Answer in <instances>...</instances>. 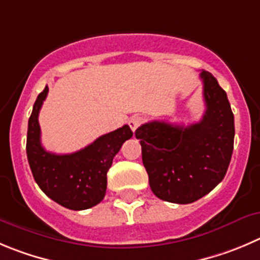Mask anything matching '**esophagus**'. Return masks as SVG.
Wrapping results in <instances>:
<instances>
[{
    "instance_id": "34e87169",
    "label": "esophagus",
    "mask_w": 260,
    "mask_h": 260,
    "mask_svg": "<svg viewBox=\"0 0 260 260\" xmlns=\"http://www.w3.org/2000/svg\"><path fill=\"white\" fill-rule=\"evenodd\" d=\"M142 122H144V119H142L141 116L135 115V116H132V118H131L129 120H128V124H129L131 129H132L133 132H135V131L137 129V128L142 124Z\"/></svg>"
}]
</instances>
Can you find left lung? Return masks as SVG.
I'll return each instance as SVG.
<instances>
[{"label":"left lung","mask_w":260,"mask_h":260,"mask_svg":"<svg viewBox=\"0 0 260 260\" xmlns=\"http://www.w3.org/2000/svg\"><path fill=\"white\" fill-rule=\"evenodd\" d=\"M200 78L207 106L200 122L185 127L152 120L135 132L151 191L169 203L190 204L209 193L224 178L234 151L227 94L209 72Z\"/></svg>","instance_id":"obj_1"}]
</instances>
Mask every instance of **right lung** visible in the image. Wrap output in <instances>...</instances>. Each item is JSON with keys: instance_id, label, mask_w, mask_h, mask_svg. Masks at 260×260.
<instances>
[{"instance_id": "1", "label": "right lung", "mask_w": 260, "mask_h": 260, "mask_svg": "<svg viewBox=\"0 0 260 260\" xmlns=\"http://www.w3.org/2000/svg\"><path fill=\"white\" fill-rule=\"evenodd\" d=\"M48 93V87L38 94L28 122L26 156L41 190L53 201L72 210L94 207L104 199L109 168L122 145L133 136L129 125L94 140L73 154L57 155L46 151L41 144L38 114Z\"/></svg>"}]
</instances>
